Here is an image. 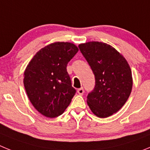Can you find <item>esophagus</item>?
<instances>
[{"label":"esophagus","instance_id":"1","mask_svg":"<svg viewBox=\"0 0 150 150\" xmlns=\"http://www.w3.org/2000/svg\"><path fill=\"white\" fill-rule=\"evenodd\" d=\"M77 92L79 95H83V93H84V89L83 88H80L77 90Z\"/></svg>","mask_w":150,"mask_h":150}]
</instances>
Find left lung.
I'll return each instance as SVG.
<instances>
[{"label":"left lung","mask_w":150,"mask_h":150,"mask_svg":"<svg viewBox=\"0 0 150 150\" xmlns=\"http://www.w3.org/2000/svg\"><path fill=\"white\" fill-rule=\"evenodd\" d=\"M95 78L87 103L94 114L107 118L121 109L132 89V71L124 57L113 47L101 42L79 45Z\"/></svg>","instance_id":"8db88e82"}]
</instances>
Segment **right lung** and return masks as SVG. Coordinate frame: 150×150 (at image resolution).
I'll return each instance as SVG.
<instances>
[{"mask_svg":"<svg viewBox=\"0 0 150 150\" xmlns=\"http://www.w3.org/2000/svg\"><path fill=\"white\" fill-rule=\"evenodd\" d=\"M78 52L73 43L57 42L41 49L24 73V86L30 103L43 116H60L71 104L76 89L67 71Z\"/></svg>","mask_w":150,"mask_h":150,"instance_id":"1","label":"right lung"}]
</instances>
